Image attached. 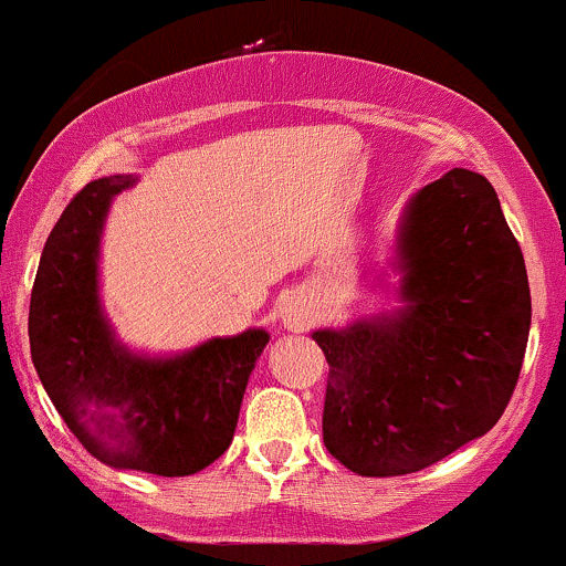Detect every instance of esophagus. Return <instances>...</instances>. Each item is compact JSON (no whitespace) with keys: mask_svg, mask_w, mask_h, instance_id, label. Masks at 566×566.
I'll return each instance as SVG.
<instances>
[{"mask_svg":"<svg viewBox=\"0 0 566 566\" xmlns=\"http://www.w3.org/2000/svg\"><path fill=\"white\" fill-rule=\"evenodd\" d=\"M283 324L289 326V329L302 332L310 324V321H307L305 310L296 307V305H289V307H283Z\"/></svg>","mask_w":566,"mask_h":566,"instance_id":"obj_1","label":"esophagus"}]
</instances>
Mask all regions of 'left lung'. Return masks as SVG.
Returning a JSON list of instances; mask_svg holds the SVG:
<instances>
[{"instance_id":"1","label":"left lung","mask_w":566,"mask_h":566,"mask_svg":"<svg viewBox=\"0 0 566 566\" xmlns=\"http://www.w3.org/2000/svg\"><path fill=\"white\" fill-rule=\"evenodd\" d=\"M397 256L402 307L313 332L329 361L324 442L367 478L418 472L494 427L532 324L524 253L483 175L423 186Z\"/></svg>"}]
</instances>
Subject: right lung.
I'll return each instance as SVG.
<instances>
[{
	"instance_id": "obj_1",
	"label": "right lung",
	"mask_w": 566,
	"mask_h": 566,
	"mask_svg": "<svg viewBox=\"0 0 566 566\" xmlns=\"http://www.w3.org/2000/svg\"><path fill=\"white\" fill-rule=\"evenodd\" d=\"M132 175L91 180L42 248L29 345L48 397L81 446L115 470L184 478L229 446L264 329L212 337L180 356L132 354L99 305V237Z\"/></svg>"
}]
</instances>
